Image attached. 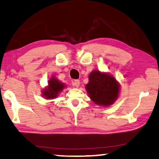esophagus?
<instances>
[{"instance_id": "esophagus-1", "label": "esophagus", "mask_w": 159, "mask_h": 159, "mask_svg": "<svg viewBox=\"0 0 159 159\" xmlns=\"http://www.w3.org/2000/svg\"><path fill=\"white\" fill-rule=\"evenodd\" d=\"M80 84V82L79 80H75L73 82V86H75V87H79Z\"/></svg>"}]
</instances>
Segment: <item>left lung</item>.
<instances>
[{"instance_id":"1","label":"left lung","mask_w":159,"mask_h":159,"mask_svg":"<svg viewBox=\"0 0 159 159\" xmlns=\"http://www.w3.org/2000/svg\"><path fill=\"white\" fill-rule=\"evenodd\" d=\"M89 80L85 87L89 98L96 104L105 107L117 100L120 84L111 75L93 70L89 75Z\"/></svg>"}]
</instances>
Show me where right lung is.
Masks as SVG:
<instances>
[{
	"instance_id": "right-lung-1",
	"label": "right lung",
	"mask_w": 159,
	"mask_h": 159,
	"mask_svg": "<svg viewBox=\"0 0 159 159\" xmlns=\"http://www.w3.org/2000/svg\"><path fill=\"white\" fill-rule=\"evenodd\" d=\"M66 87L64 83L60 82L55 77H51L48 82V86L42 91V97L46 99H53L58 97L60 92Z\"/></svg>"
}]
</instances>
